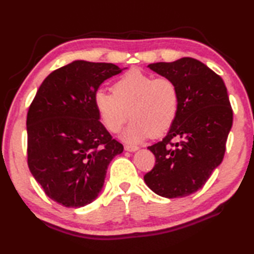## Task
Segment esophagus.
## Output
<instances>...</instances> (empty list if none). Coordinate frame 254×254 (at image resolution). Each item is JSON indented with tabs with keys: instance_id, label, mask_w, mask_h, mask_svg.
Instances as JSON below:
<instances>
[{
	"instance_id": "34e87169",
	"label": "esophagus",
	"mask_w": 254,
	"mask_h": 254,
	"mask_svg": "<svg viewBox=\"0 0 254 254\" xmlns=\"http://www.w3.org/2000/svg\"><path fill=\"white\" fill-rule=\"evenodd\" d=\"M137 149H139V147H136V145H131V144L124 145V150H126V151L133 152V151H136Z\"/></svg>"
}]
</instances>
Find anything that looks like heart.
I'll return each instance as SVG.
<instances>
[{"instance_id":"heart-1","label":"heart","mask_w":254,"mask_h":254,"mask_svg":"<svg viewBox=\"0 0 254 254\" xmlns=\"http://www.w3.org/2000/svg\"><path fill=\"white\" fill-rule=\"evenodd\" d=\"M112 92L100 89L94 103L103 126L112 133L121 130L130 114L132 122L122 135L127 142L165 134L178 115L179 91L168 77L153 78L132 68L112 85Z\"/></svg>"}]
</instances>
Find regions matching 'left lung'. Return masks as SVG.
I'll list each match as a JSON object with an SVG mask.
<instances>
[{"label":"left lung","mask_w":254,"mask_h":254,"mask_svg":"<svg viewBox=\"0 0 254 254\" xmlns=\"http://www.w3.org/2000/svg\"><path fill=\"white\" fill-rule=\"evenodd\" d=\"M148 67L175 81L179 110L168 134L148 147L156 157V165L144 175V182L167 198L194 194L224 158L233 123L227 89L220 76L194 58Z\"/></svg>","instance_id":"8db88e82"}]
</instances>
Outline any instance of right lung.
<instances>
[{
  "label": "right lung",
  "instance_id": "1",
  "mask_svg": "<svg viewBox=\"0 0 254 254\" xmlns=\"http://www.w3.org/2000/svg\"><path fill=\"white\" fill-rule=\"evenodd\" d=\"M122 70L113 64L76 60L47 76L29 106V169L60 205L92 203L109 163L123 151L100 122L94 103L103 81Z\"/></svg>",
  "mask_w": 254,
  "mask_h": 254
}]
</instances>
